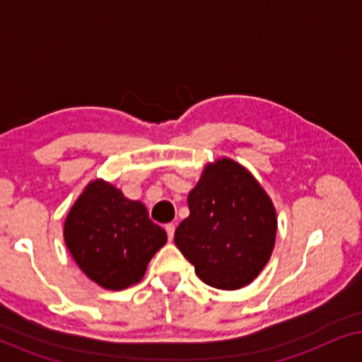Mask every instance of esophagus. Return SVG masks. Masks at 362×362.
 <instances>
[{
  "label": "esophagus",
  "mask_w": 362,
  "mask_h": 362,
  "mask_svg": "<svg viewBox=\"0 0 362 362\" xmlns=\"http://www.w3.org/2000/svg\"><path fill=\"white\" fill-rule=\"evenodd\" d=\"M165 229H166L168 239L173 240V237H175V229H176V226H175V224H166Z\"/></svg>",
  "instance_id": "obj_1"
}]
</instances>
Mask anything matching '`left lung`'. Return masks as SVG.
Listing matches in <instances>:
<instances>
[{
  "instance_id": "obj_1",
  "label": "left lung",
  "mask_w": 362,
  "mask_h": 362,
  "mask_svg": "<svg viewBox=\"0 0 362 362\" xmlns=\"http://www.w3.org/2000/svg\"><path fill=\"white\" fill-rule=\"evenodd\" d=\"M187 206L175 244L196 275L219 290L252 284L270 260L276 237L275 206L254 175L230 158L207 163Z\"/></svg>"
}]
</instances>
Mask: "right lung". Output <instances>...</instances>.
I'll return each instance as SVG.
<instances>
[{
    "mask_svg": "<svg viewBox=\"0 0 362 362\" xmlns=\"http://www.w3.org/2000/svg\"><path fill=\"white\" fill-rule=\"evenodd\" d=\"M64 240L83 274L105 290H123L145 276L153 255L166 244L143 202L108 181L93 180L64 222Z\"/></svg>",
    "mask_w": 362,
    "mask_h": 362,
    "instance_id": "1",
    "label": "right lung"
}]
</instances>
